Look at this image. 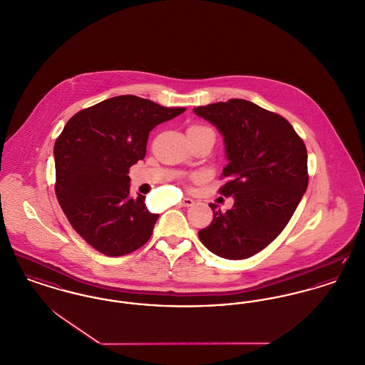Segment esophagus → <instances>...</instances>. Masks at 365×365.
I'll return each instance as SVG.
<instances>
[{"label": "esophagus", "mask_w": 365, "mask_h": 365, "mask_svg": "<svg viewBox=\"0 0 365 365\" xmlns=\"http://www.w3.org/2000/svg\"><path fill=\"white\" fill-rule=\"evenodd\" d=\"M193 202L194 201L190 197H185V198H182V201L179 202V205H180V207H190Z\"/></svg>", "instance_id": "34e87169"}]
</instances>
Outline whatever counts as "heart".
I'll use <instances>...</instances> for the list:
<instances>
[{"mask_svg":"<svg viewBox=\"0 0 365 365\" xmlns=\"http://www.w3.org/2000/svg\"><path fill=\"white\" fill-rule=\"evenodd\" d=\"M195 129H207V127H202V125H192L187 130H195Z\"/></svg>","mask_w":365,"mask_h":365,"instance_id":"1","label":"heart"}]
</instances>
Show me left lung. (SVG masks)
I'll return each mask as SVG.
<instances>
[{"mask_svg":"<svg viewBox=\"0 0 365 365\" xmlns=\"http://www.w3.org/2000/svg\"><path fill=\"white\" fill-rule=\"evenodd\" d=\"M194 113L225 136L229 164L220 178L229 180L219 193L235 197L226 212L210 204L214 219L198 237L217 257H254L284 230L307 189L306 146L282 115L250 101L229 99Z\"/></svg>","mask_w":365,"mask_h":365,"instance_id":"1","label":"left lung"}]
</instances>
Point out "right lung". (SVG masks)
Returning a JSON list of instances; mask_svg holds the SVG:
<instances>
[{
    "label": "right lung",
    "instance_id": "right-lung-1",
    "mask_svg": "<svg viewBox=\"0 0 365 365\" xmlns=\"http://www.w3.org/2000/svg\"><path fill=\"white\" fill-rule=\"evenodd\" d=\"M135 95L106 99L76 113L58 136L55 194L71 227L106 257L143 247L158 215L145 195L129 193V168L146 155L149 132L183 113Z\"/></svg>",
    "mask_w": 365,
    "mask_h": 365
}]
</instances>
